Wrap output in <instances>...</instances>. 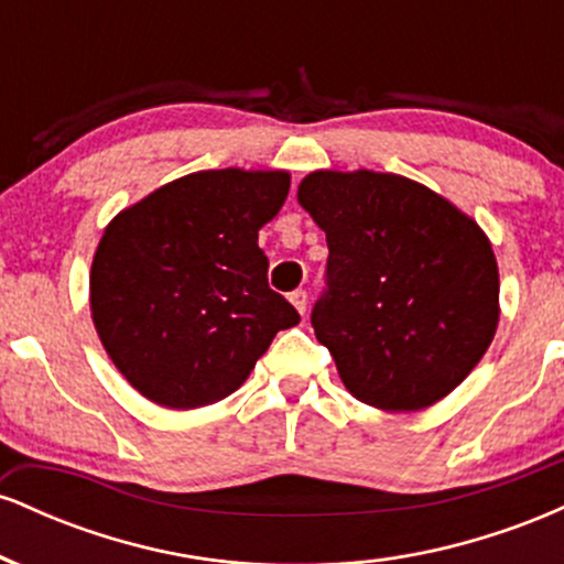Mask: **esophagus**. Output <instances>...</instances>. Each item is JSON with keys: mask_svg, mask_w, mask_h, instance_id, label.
<instances>
[{"mask_svg": "<svg viewBox=\"0 0 564 564\" xmlns=\"http://www.w3.org/2000/svg\"><path fill=\"white\" fill-rule=\"evenodd\" d=\"M289 300H291V304H294V307H296V313H300V315L307 313V291H302V289L291 291Z\"/></svg>", "mask_w": 564, "mask_h": 564, "instance_id": "obj_1", "label": "esophagus"}]
</instances>
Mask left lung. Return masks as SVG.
Wrapping results in <instances>:
<instances>
[{
	"label": "left lung",
	"instance_id": "left-lung-1",
	"mask_svg": "<svg viewBox=\"0 0 564 564\" xmlns=\"http://www.w3.org/2000/svg\"><path fill=\"white\" fill-rule=\"evenodd\" d=\"M296 200L326 232L328 291L313 328L347 392L405 413L456 390L501 315L498 262L480 225L392 172H310Z\"/></svg>",
	"mask_w": 564,
	"mask_h": 564
}]
</instances>
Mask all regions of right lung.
Listing matches in <instances>:
<instances>
[{
	"mask_svg": "<svg viewBox=\"0 0 564 564\" xmlns=\"http://www.w3.org/2000/svg\"><path fill=\"white\" fill-rule=\"evenodd\" d=\"M283 170H204L156 187L106 225L89 270L95 332L142 398L191 411L249 379L300 313L268 286L260 230Z\"/></svg>",
	"mask_w": 564,
	"mask_h": 564,
	"instance_id": "1",
	"label": "right lung"
}]
</instances>
